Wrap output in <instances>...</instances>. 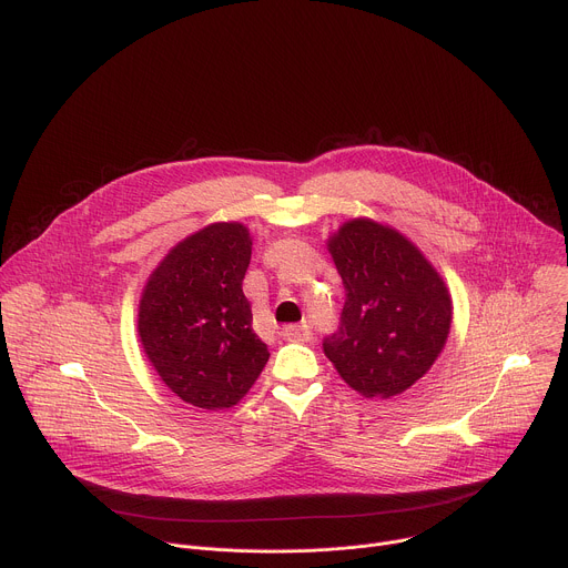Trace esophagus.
I'll use <instances>...</instances> for the list:
<instances>
[{"instance_id":"34e87169","label":"esophagus","mask_w":568,"mask_h":568,"mask_svg":"<svg viewBox=\"0 0 568 568\" xmlns=\"http://www.w3.org/2000/svg\"><path fill=\"white\" fill-rule=\"evenodd\" d=\"M281 337L287 342H310L312 339V331L307 323H290V326H283Z\"/></svg>"}]
</instances>
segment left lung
Listing matches in <instances>:
<instances>
[{
  "label": "left lung",
  "mask_w": 568,
  "mask_h": 568,
  "mask_svg": "<svg viewBox=\"0 0 568 568\" xmlns=\"http://www.w3.org/2000/svg\"><path fill=\"white\" fill-rule=\"evenodd\" d=\"M328 250L346 303L323 353L366 397L407 390L449 335L452 301L443 278L407 237L373 220L346 222Z\"/></svg>",
  "instance_id": "left-lung-1"
}]
</instances>
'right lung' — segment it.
<instances>
[{"instance_id":"add662e5","label":"right lung","mask_w":568,"mask_h":568,"mask_svg":"<svg viewBox=\"0 0 568 568\" xmlns=\"http://www.w3.org/2000/svg\"><path fill=\"white\" fill-rule=\"evenodd\" d=\"M250 261V231L217 222L180 242L143 290V351L166 386L193 407H233L270 359L242 294Z\"/></svg>"}]
</instances>
